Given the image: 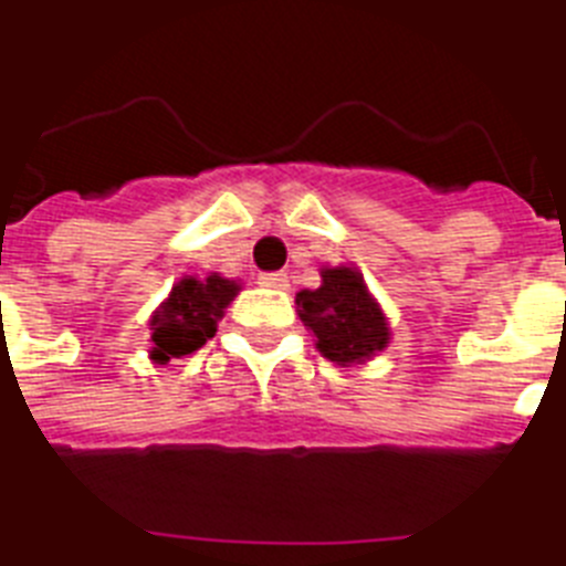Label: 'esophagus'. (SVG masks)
<instances>
[{
  "label": "esophagus",
  "mask_w": 566,
  "mask_h": 566,
  "mask_svg": "<svg viewBox=\"0 0 566 566\" xmlns=\"http://www.w3.org/2000/svg\"><path fill=\"white\" fill-rule=\"evenodd\" d=\"M260 283H262V286H269V289H277V292H286V289H289V277L283 274V271H274V274H262Z\"/></svg>",
  "instance_id": "obj_1"
}]
</instances>
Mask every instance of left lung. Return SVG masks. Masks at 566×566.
I'll list each match as a JSON object with an SVG mask.
<instances>
[{
    "label": "left lung",
    "instance_id": "1",
    "mask_svg": "<svg viewBox=\"0 0 566 566\" xmlns=\"http://www.w3.org/2000/svg\"><path fill=\"white\" fill-rule=\"evenodd\" d=\"M322 286L301 289L297 315L324 360L363 366L387 352L392 327L380 301L354 265H322Z\"/></svg>",
    "mask_w": 566,
    "mask_h": 566
}]
</instances>
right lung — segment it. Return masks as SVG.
<instances>
[{"mask_svg":"<svg viewBox=\"0 0 566 566\" xmlns=\"http://www.w3.org/2000/svg\"><path fill=\"white\" fill-rule=\"evenodd\" d=\"M242 292V283L209 271L206 277L186 274L150 315V360L165 366L203 348L218 331V318Z\"/></svg>","mask_w":566,"mask_h":566,"instance_id":"1","label":"right lung"}]
</instances>
